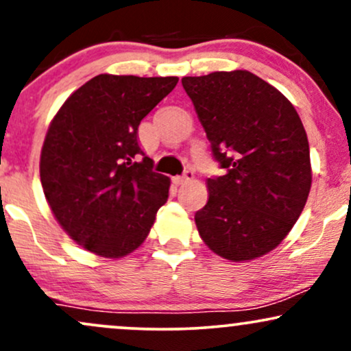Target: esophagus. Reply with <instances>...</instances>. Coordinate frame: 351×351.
I'll return each mask as SVG.
<instances>
[{
  "label": "esophagus",
  "mask_w": 351,
  "mask_h": 351,
  "mask_svg": "<svg viewBox=\"0 0 351 351\" xmlns=\"http://www.w3.org/2000/svg\"><path fill=\"white\" fill-rule=\"evenodd\" d=\"M193 178H195V171H193L191 168H188V170L184 171L183 175H181V176H176L175 181H176V183L180 184V183H184V181H189V180H193Z\"/></svg>",
  "instance_id": "obj_1"
}]
</instances>
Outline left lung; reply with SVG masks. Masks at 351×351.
Listing matches in <instances>:
<instances>
[{"instance_id": "1", "label": "left lung", "mask_w": 351, "mask_h": 351, "mask_svg": "<svg viewBox=\"0 0 351 351\" xmlns=\"http://www.w3.org/2000/svg\"><path fill=\"white\" fill-rule=\"evenodd\" d=\"M223 176L208 178L196 211L201 239L232 263L282 243L307 203L312 168L302 120L284 95L249 71L181 79Z\"/></svg>"}]
</instances>
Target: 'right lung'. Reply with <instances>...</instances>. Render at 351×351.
Returning <instances> with one entry per match:
<instances>
[{
  "instance_id": "1",
  "label": "right lung",
  "mask_w": 351,
  "mask_h": 351,
  "mask_svg": "<svg viewBox=\"0 0 351 351\" xmlns=\"http://www.w3.org/2000/svg\"><path fill=\"white\" fill-rule=\"evenodd\" d=\"M178 77L95 75L59 108L41 152L52 215L79 245L122 257L148 236L168 199L170 178L153 171L138 125Z\"/></svg>"
}]
</instances>
